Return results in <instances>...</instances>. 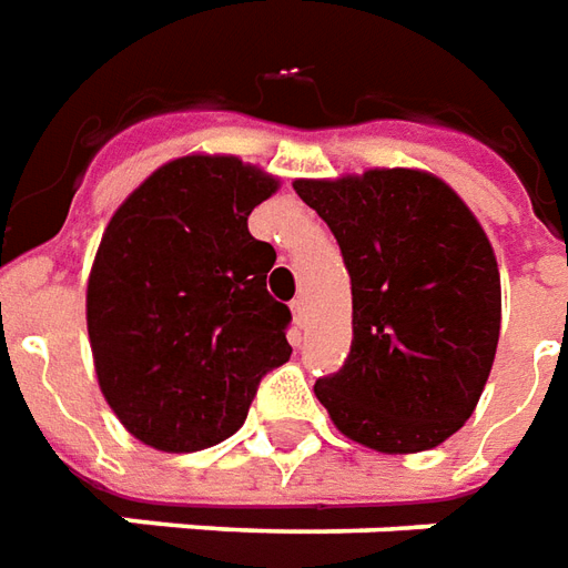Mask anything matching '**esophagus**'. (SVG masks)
<instances>
[{"mask_svg": "<svg viewBox=\"0 0 568 568\" xmlns=\"http://www.w3.org/2000/svg\"><path fill=\"white\" fill-rule=\"evenodd\" d=\"M291 312H293V321L303 327V321H305V296H296L291 303Z\"/></svg>", "mask_w": 568, "mask_h": 568, "instance_id": "1", "label": "esophagus"}]
</instances>
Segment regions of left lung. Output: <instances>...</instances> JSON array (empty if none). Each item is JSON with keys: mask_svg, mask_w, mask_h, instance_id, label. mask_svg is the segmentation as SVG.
I'll return each mask as SVG.
<instances>
[{"mask_svg": "<svg viewBox=\"0 0 568 568\" xmlns=\"http://www.w3.org/2000/svg\"><path fill=\"white\" fill-rule=\"evenodd\" d=\"M352 275V352L315 394L345 437L404 456L470 419L496 361L501 281L484 226L444 180L376 168L296 180Z\"/></svg>", "mask_w": 568, "mask_h": 568, "instance_id": "left-lung-1", "label": "left lung"}]
</instances>
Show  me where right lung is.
Returning a JSON list of instances; mask_svg holds the SVG:
<instances>
[{"label":"right lung","instance_id":"right-lung-1","mask_svg":"<svg viewBox=\"0 0 568 568\" xmlns=\"http://www.w3.org/2000/svg\"><path fill=\"white\" fill-rule=\"evenodd\" d=\"M275 192L277 176L235 155H183L112 213L88 277V339L106 404L152 449L232 437L260 379L291 361V308L265 291L275 247L247 229Z\"/></svg>","mask_w":568,"mask_h":568}]
</instances>
